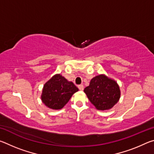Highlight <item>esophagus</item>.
Returning a JSON list of instances; mask_svg holds the SVG:
<instances>
[{"instance_id": "esophagus-1", "label": "esophagus", "mask_w": 154, "mask_h": 154, "mask_svg": "<svg viewBox=\"0 0 154 154\" xmlns=\"http://www.w3.org/2000/svg\"><path fill=\"white\" fill-rule=\"evenodd\" d=\"M78 88H79V90H83L84 87H83V85H78Z\"/></svg>"}]
</instances>
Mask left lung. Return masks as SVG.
Wrapping results in <instances>:
<instances>
[{"label": "left lung", "instance_id": "obj_1", "mask_svg": "<svg viewBox=\"0 0 154 154\" xmlns=\"http://www.w3.org/2000/svg\"><path fill=\"white\" fill-rule=\"evenodd\" d=\"M84 92L96 108L102 111L113 107L120 97L118 83L104 75L92 79L89 86L84 89Z\"/></svg>", "mask_w": 154, "mask_h": 154}]
</instances>
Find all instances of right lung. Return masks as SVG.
<instances>
[{"mask_svg":"<svg viewBox=\"0 0 154 154\" xmlns=\"http://www.w3.org/2000/svg\"><path fill=\"white\" fill-rule=\"evenodd\" d=\"M78 90L73 83L68 82L60 75H56L44 85L41 100L49 108L60 109Z\"/></svg>","mask_w":154,"mask_h":154,"instance_id":"right-lung-1","label":"right lung"}]
</instances>
